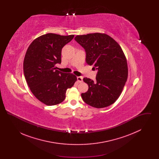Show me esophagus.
I'll list each match as a JSON object with an SVG mask.
<instances>
[{
  "label": "esophagus",
  "instance_id": "1",
  "mask_svg": "<svg viewBox=\"0 0 159 159\" xmlns=\"http://www.w3.org/2000/svg\"><path fill=\"white\" fill-rule=\"evenodd\" d=\"M77 79L78 82H79V83L83 82V77H81V76H78V77H77Z\"/></svg>",
  "mask_w": 159,
  "mask_h": 159
}]
</instances>
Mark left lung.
I'll use <instances>...</instances> for the list:
<instances>
[{
  "label": "left lung",
  "instance_id": "8db88e82",
  "mask_svg": "<svg viewBox=\"0 0 159 159\" xmlns=\"http://www.w3.org/2000/svg\"><path fill=\"white\" fill-rule=\"evenodd\" d=\"M76 42L86 52V62L97 70L96 80L84 77L89 89L81 94L84 102L97 108L110 106L118 99L126 82L127 61L120 46L106 34L77 35Z\"/></svg>",
  "mask_w": 159,
  "mask_h": 159
}]
</instances>
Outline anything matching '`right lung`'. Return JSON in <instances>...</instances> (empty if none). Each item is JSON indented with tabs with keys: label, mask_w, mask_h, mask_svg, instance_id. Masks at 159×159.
Here are the masks:
<instances>
[{
	"label": "right lung",
	"mask_w": 159,
	"mask_h": 159,
	"mask_svg": "<svg viewBox=\"0 0 159 159\" xmlns=\"http://www.w3.org/2000/svg\"><path fill=\"white\" fill-rule=\"evenodd\" d=\"M74 35L61 36L48 33L34 39L25 53L23 70L31 92L47 106H54L66 98V93L77 80L73 74L57 70L61 62L62 48Z\"/></svg>",
	"instance_id": "obj_1"
}]
</instances>
